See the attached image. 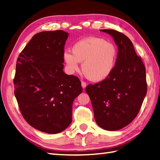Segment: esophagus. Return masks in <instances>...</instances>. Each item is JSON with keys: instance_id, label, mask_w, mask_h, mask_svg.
<instances>
[{"instance_id": "obj_1", "label": "esophagus", "mask_w": 160, "mask_h": 160, "mask_svg": "<svg viewBox=\"0 0 160 160\" xmlns=\"http://www.w3.org/2000/svg\"><path fill=\"white\" fill-rule=\"evenodd\" d=\"M81 84H82V88H86L87 85V84L86 82H84V81L82 82Z\"/></svg>"}]
</instances>
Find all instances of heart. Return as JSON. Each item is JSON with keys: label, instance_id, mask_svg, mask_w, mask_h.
<instances>
[{"label": "heart", "instance_id": "obj_1", "mask_svg": "<svg viewBox=\"0 0 160 160\" xmlns=\"http://www.w3.org/2000/svg\"><path fill=\"white\" fill-rule=\"evenodd\" d=\"M72 53L65 52L63 59L71 72L82 71L88 80L101 82L108 78L117 63L118 50L112 42L102 38L89 37L79 40L72 47Z\"/></svg>", "mask_w": 160, "mask_h": 160}]
</instances>
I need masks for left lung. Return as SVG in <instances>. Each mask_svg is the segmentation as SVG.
Here are the masks:
<instances>
[{
    "label": "left lung",
    "instance_id": "obj_1",
    "mask_svg": "<svg viewBox=\"0 0 160 160\" xmlns=\"http://www.w3.org/2000/svg\"><path fill=\"white\" fill-rule=\"evenodd\" d=\"M112 37L118 46L117 63L106 80L88 84L95 119L100 128L116 131L134 119L147 94L145 68L127 36L112 29L101 30Z\"/></svg>",
    "mask_w": 160,
    "mask_h": 160
}]
</instances>
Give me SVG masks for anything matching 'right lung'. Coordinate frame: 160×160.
<instances>
[{"mask_svg": "<svg viewBox=\"0 0 160 160\" xmlns=\"http://www.w3.org/2000/svg\"><path fill=\"white\" fill-rule=\"evenodd\" d=\"M68 38L61 30L35 34L17 59L13 79L14 94L26 121L52 134L71 123L73 100L82 91L78 78L62 70Z\"/></svg>", "mask_w": 160, "mask_h": 160, "instance_id": "right-lung-1", "label": "right lung"}]
</instances>
